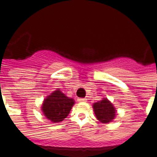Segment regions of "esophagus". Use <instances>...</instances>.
I'll return each instance as SVG.
<instances>
[{"instance_id":"1","label":"esophagus","mask_w":157,"mask_h":157,"mask_svg":"<svg viewBox=\"0 0 157 157\" xmlns=\"http://www.w3.org/2000/svg\"><path fill=\"white\" fill-rule=\"evenodd\" d=\"M86 101H87L86 98H78V101H80V102H84Z\"/></svg>"}]
</instances>
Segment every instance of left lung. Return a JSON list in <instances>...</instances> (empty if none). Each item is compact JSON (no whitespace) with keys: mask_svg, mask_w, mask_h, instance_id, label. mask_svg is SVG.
<instances>
[{"mask_svg":"<svg viewBox=\"0 0 157 157\" xmlns=\"http://www.w3.org/2000/svg\"><path fill=\"white\" fill-rule=\"evenodd\" d=\"M96 118L103 123L111 122L116 116V109L109 101L104 98L103 100L95 102L93 105Z\"/></svg>","mask_w":157,"mask_h":157,"instance_id":"1","label":"left lung"}]
</instances>
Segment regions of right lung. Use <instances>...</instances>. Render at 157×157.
Instances as JSON below:
<instances>
[{"label":"right lung","instance_id":"1","mask_svg":"<svg viewBox=\"0 0 157 157\" xmlns=\"http://www.w3.org/2000/svg\"><path fill=\"white\" fill-rule=\"evenodd\" d=\"M74 103L73 99L67 97L57 89L45 99L41 109L48 120L52 122H59L68 116Z\"/></svg>","mask_w":157,"mask_h":157}]
</instances>
